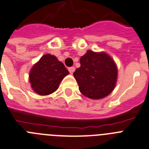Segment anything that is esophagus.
<instances>
[{"label":"esophagus","instance_id":"obj_1","mask_svg":"<svg viewBox=\"0 0 149 149\" xmlns=\"http://www.w3.org/2000/svg\"><path fill=\"white\" fill-rule=\"evenodd\" d=\"M68 71H69L70 74H73V72L75 71V68L73 67V66H72V67H69V68H68Z\"/></svg>","mask_w":149,"mask_h":149}]
</instances>
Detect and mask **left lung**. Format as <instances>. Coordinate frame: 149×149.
<instances>
[{
  "instance_id": "8db88e82",
  "label": "left lung",
  "mask_w": 149,
  "mask_h": 149,
  "mask_svg": "<svg viewBox=\"0 0 149 149\" xmlns=\"http://www.w3.org/2000/svg\"><path fill=\"white\" fill-rule=\"evenodd\" d=\"M81 67L75 70L79 90L85 96L99 100L112 92L118 76L116 65L105 53L87 50L80 59Z\"/></svg>"
}]
</instances>
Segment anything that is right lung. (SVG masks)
<instances>
[{
  "label": "right lung",
  "mask_w": 149,
  "mask_h": 149,
  "mask_svg": "<svg viewBox=\"0 0 149 149\" xmlns=\"http://www.w3.org/2000/svg\"><path fill=\"white\" fill-rule=\"evenodd\" d=\"M68 74L63 63L55 56L46 54L33 66L29 74V81L35 92L46 96L55 92Z\"/></svg>",
  "instance_id": "right-lung-1"
}]
</instances>
